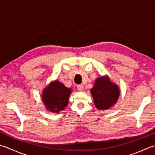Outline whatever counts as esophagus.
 Returning a JSON list of instances; mask_svg holds the SVG:
<instances>
[{
	"label": "esophagus",
	"mask_w": 155,
	"mask_h": 155,
	"mask_svg": "<svg viewBox=\"0 0 155 155\" xmlns=\"http://www.w3.org/2000/svg\"><path fill=\"white\" fill-rule=\"evenodd\" d=\"M77 89H78V91H82L84 90V86H83V85H78Z\"/></svg>",
	"instance_id": "34e87169"
}]
</instances>
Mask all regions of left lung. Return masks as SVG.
<instances>
[{"instance_id":"left-lung-1","label":"left lung","mask_w":155,"mask_h":155,"mask_svg":"<svg viewBox=\"0 0 155 155\" xmlns=\"http://www.w3.org/2000/svg\"><path fill=\"white\" fill-rule=\"evenodd\" d=\"M91 94L95 106L99 110H106L114 104L120 95V90L108 78L100 77L96 80Z\"/></svg>"}]
</instances>
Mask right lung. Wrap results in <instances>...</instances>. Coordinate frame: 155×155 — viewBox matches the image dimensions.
Returning a JSON list of instances; mask_svg holds the SVG:
<instances>
[{
	"instance_id": "add662e5",
	"label": "right lung",
	"mask_w": 155,
	"mask_h": 155,
	"mask_svg": "<svg viewBox=\"0 0 155 155\" xmlns=\"http://www.w3.org/2000/svg\"><path fill=\"white\" fill-rule=\"evenodd\" d=\"M71 90L58 81L51 83L43 91L42 98L46 108L52 112L58 113L68 106Z\"/></svg>"
}]
</instances>
